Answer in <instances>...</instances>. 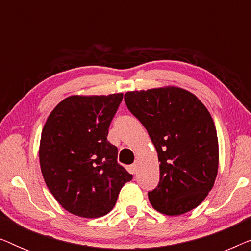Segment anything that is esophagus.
<instances>
[{
  "instance_id": "34e87169",
  "label": "esophagus",
  "mask_w": 251,
  "mask_h": 251,
  "mask_svg": "<svg viewBox=\"0 0 251 251\" xmlns=\"http://www.w3.org/2000/svg\"><path fill=\"white\" fill-rule=\"evenodd\" d=\"M137 169H138V168H137V163L131 164V167H130V170H131V173H132L133 175L137 174Z\"/></svg>"
}]
</instances>
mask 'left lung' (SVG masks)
Here are the masks:
<instances>
[{
	"instance_id": "obj_1",
	"label": "left lung",
	"mask_w": 251,
	"mask_h": 251,
	"mask_svg": "<svg viewBox=\"0 0 251 251\" xmlns=\"http://www.w3.org/2000/svg\"><path fill=\"white\" fill-rule=\"evenodd\" d=\"M125 100L159 157L160 181L149 192L151 204L168 216L197 208L218 171V138L210 113L193 94L177 87L130 91Z\"/></svg>"
}]
</instances>
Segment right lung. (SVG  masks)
<instances>
[{
  "mask_svg": "<svg viewBox=\"0 0 251 251\" xmlns=\"http://www.w3.org/2000/svg\"><path fill=\"white\" fill-rule=\"evenodd\" d=\"M123 94L71 96L50 113L40 142V166L54 199L71 214L98 218L114 208L132 179L118 163L108 128Z\"/></svg>",
  "mask_w": 251,
  "mask_h": 251,
  "instance_id": "add662e5",
  "label": "right lung"
}]
</instances>
